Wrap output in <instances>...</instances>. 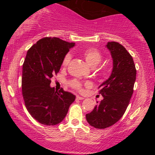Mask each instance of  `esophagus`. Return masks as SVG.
<instances>
[{"label": "esophagus", "instance_id": "obj_1", "mask_svg": "<svg viewBox=\"0 0 155 155\" xmlns=\"http://www.w3.org/2000/svg\"><path fill=\"white\" fill-rule=\"evenodd\" d=\"M76 100H83V99H84L83 97H81V96H79V95H76Z\"/></svg>", "mask_w": 155, "mask_h": 155}]
</instances>
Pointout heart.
<instances>
[{
	"label": "heart",
	"instance_id": "obj_1",
	"mask_svg": "<svg viewBox=\"0 0 155 155\" xmlns=\"http://www.w3.org/2000/svg\"><path fill=\"white\" fill-rule=\"evenodd\" d=\"M82 55L86 60L87 63L92 68L97 66L103 59V55L101 52L95 48H87V49H84L82 52ZM71 60V54H67L63 58V63H62L63 66H67ZM70 84L73 88L76 89V90H81V84L77 80H73L70 82Z\"/></svg>",
	"mask_w": 155,
	"mask_h": 155
}]
</instances>
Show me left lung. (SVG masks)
<instances>
[{
	"label": "left lung",
	"instance_id": "8db88e82",
	"mask_svg": "<svg viewBox=\"0 0 155 155\" xmlns=\"http://www.w3.org/2000/svg\"><path fill=\"white\" fill-rule=\"evenodd\" d=\"M106 47L113 59L112 72L98 87L104 99L86 114L88 123L98 129L113 125L123 116L132 97L136 78V65L127 49L115 41L108 42Z\"/></svg>",
	"mask_w": 155,
	"mask_h": 155
}]
</instances>
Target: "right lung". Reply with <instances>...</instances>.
<instances>
[{
  "label": "right lung",
  "mask_w": 155,
  "mask_h": 155,
  "mask_svg": "<svg viewBox=\"0 0 155 155\" xmlns=\"http://www.w3.org/2000/svg\"><path fill=\"white\" fill-rule=\"evenodd\" d=\"M74 45L56 37H46L27 52L22 66V96L27 110L41 124L60 123L75 101L71 92L63 89L55 91L50 87L51 77L59 72L64 57Z\"/></svg>",
  "instance_id": "obj_1"
}]
</instances>
